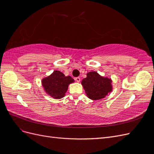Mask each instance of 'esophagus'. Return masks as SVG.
Here are the masks:
<instances>
[{"instance_id": "34e87169", "label": "esophagus", "mask_w": 154, "mask_h": 154, "mask_svg": "<svg viewBox=\"0 0 154 154\" xmlns=\"http://www.w3.org/2000/svg\"><path fill=\"white\" fill-rule=\"evenodd\" d=\"M75 80H76L77 82H80V77H76V78H75Z\"/></svg>"}]
</instances>
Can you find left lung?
<instances>
[{
    "instance_id": "1",
    "label": "left lung",
    "mask_w": 154,
    "mask_h": 154,
    "mask_svg": "<svg viewBox=\"0 0 154 154\" xmlns=\"http://www.w3.org/2000/svg\"><path fill=\"white\" fill-rule=\"evenodd\" d=\"M111 80L100 76L96 72L87 73V78L82 82L87 97L93 100L103 98L112 89Z\"/></svg>"
}]
</instances>
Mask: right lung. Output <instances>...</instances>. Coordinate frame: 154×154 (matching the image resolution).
<instances>
[{"label": "right lung", "mask_w": 154, "mask_h": 154, "mask_svg": "<svg viewBox=\"0 0 154 154\" xmlns=\"http://www.w3.org/2000/svg\"><path fill=\"white\" fill-rule=\"evenodd\" d=\"M74 82L71 76H66L59 71H54L51 75L44 78L42 83L45 91L55 99L63 97L68 89V86Z\"/></svg>", "instance_id": "obj_1"}]
</instances>
